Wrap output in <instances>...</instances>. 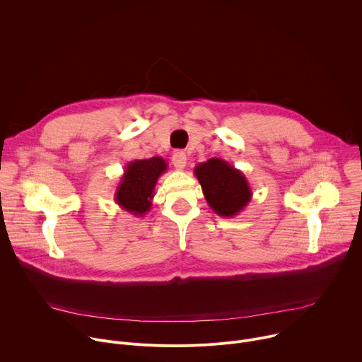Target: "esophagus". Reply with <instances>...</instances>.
I'll return each instance as SVG.
<instances>
[{"mask_svg":"<svg viewBox=\"0 0 362 362\" xmlns=\"http://www.w3.org/2000/svg\"><path fill=\"white\" fill-rule=\"evenodd\" d=\"M186 160H187V158H186V153H185V151L177 150V151H175V153H173V156H172V163H173V166H175L177 170L185 169V166H186Z\"/></svg>","mask_w":362,"mask_h":362,"instance_id":"1","label":"esophagus"}]
</instances>
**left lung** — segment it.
<instances>
[{
	"instance_id": "obj_1",
	"label": "left lung",
	"mask_w": 362,
	"mask_h": 362,
	"mask_svg": "<svg viewBox=\"0 0 362 362\" xmlns=\"http://www.w3.org/2000/svg\"><path fill=\"white\" fill-rule=\"evenodd\" d=\"M206 202L222 218L239 215L252 199V189L245 175L228 162L214 158L194 168Z\"/></svg>"
}]
</instances>
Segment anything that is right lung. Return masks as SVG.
Segmentation results:
<instances>
[{
  "label": "right lung",
  "mask_w": 362,
  "mask_h": 362,
  "mask_svg": "<svg viewBox=\"0 0 362 362\" xmlns=\"http://www.w3.org/2000/svg\"><path fill=\"white\" fill-rule=\"evenodd\" d=\"M166 170L168 163L160 156L130 162L116 189V203L134 216H144L151 208L154 187Z\"/></svg>",
  "instance_id": "obj_1"
}]
</instances>
